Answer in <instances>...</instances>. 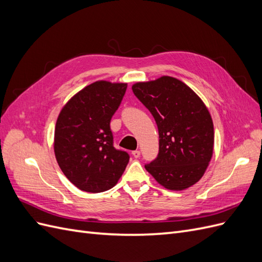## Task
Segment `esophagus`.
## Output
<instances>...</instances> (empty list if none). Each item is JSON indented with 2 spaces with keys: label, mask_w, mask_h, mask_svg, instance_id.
I'll return each mask as SVG.
<instances>
[{
  "label": "esophagus",
  "mask_w": 262,
  "mask_h": 262,
  "mask_svg": "<svg viewBox=\"0 0 262 262\" xmlns=\"http://www.w3.org/2000/svg\"><path fill=\"white\" fill-rule=\"evenodd\" d=\"M132 155L134 156V157H136V158H139L140 157V155H141V152H140V150H133V152H132Z\"/></svg>",
  "instance_id": "1"
}]
</instances>
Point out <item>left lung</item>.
Instances as JSON below:
<instances>
[{
	"instance_id": "left-lung-1",
	"label": "left lung",
	"mask_w": 262,
	"mask_h": 262,
	"mask_svg": "<svg viewBox=\"0 0 262 262\" xmlns=\"http://www.w3.org/2000/svg\"><path fill=\"white\" fill-rule=\"evenodd\" d=\"M132 91L153 115L160 150L145 169L168 190L193 186L207 170L213 155L214 128L202 99L175 77L138 82Z\"/></svg>"
}]
</instances>
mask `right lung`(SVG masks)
<instances>
[{"mask_svg": "<svg viewBox=\"0 0 262 262\" xmlns=\"http://www.w3.org/2000/svg\"><path fill=\"white\" fill-rule=\"evenodd\" d=\"M126 83L97 81L63 106L54 129V155L66 177L80 190L106 191L117 185L129 154L114 147L110 120Z\"/></svg>", "mask_w": 262, "mask_h": 262, "instance_id": "right-lung-1", "label": "right lung"}]
</instances>
